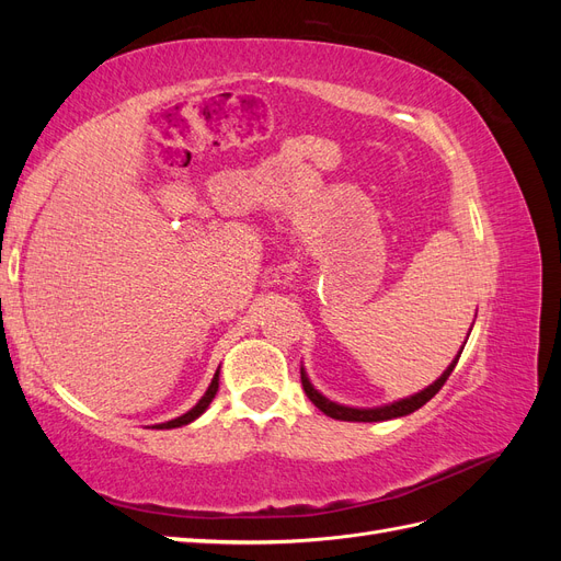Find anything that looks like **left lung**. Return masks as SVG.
Listing matches in <instances>:
<instances>
[{
  "mask_svg": "<svg viewBox=\"0 0 561 561\" xmlns=\"http://www.w3.org/2000/svg\"><path fill=\"white\" fill-rule=\"evenodd\" d=\"M461 351H463V348H461ZM458 358H461V353H458L456 358H454V363L445 369V375L439 377L435 383H431L426 390H421V393H416V396H412V398L398 400V402H393V404L375 407V410H355V407H344V404H336V402H332V400H328V398H322V396L318 393V390L311 386L309 377L304 375V369H301V386H304V393L309 396V400L318 407V410H320L322 414L332 416V419H339V421H388V419H398V416L412 414V412L419 410V407L426 404L431 398H435L437 390L443 388L445 381L449 379V375L454 371Z\"/></svg>",
  "mask_w": 561,
  "mask_h": 561,
  "instance_id": "left-lung-1",
  "label": "left lung"
}]
</instances>
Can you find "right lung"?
Here are the masks:
<instances>
[{
  "label": "right lung",
  "instance_id": "right-lung-1",
  "mask_svg": "<svg viewBox=\"0 0 561 561\" xmlns=\"http://www.w3.org/2000/svg\"><path fill=\"white\" fill-rule=\"evenodd\" d=\"M217 388H219V369L215 371V377H213V381H210V386H208V390H206V396H203V398L192 407L190 412L178 416V419H173V421L159 423V426H154V428H180V426H186V423H192L194 419H198L203 412L208 410V404L213 402V398H215V393H217Z\"/></svg>",
  "mask_w": 561,
  "mask_h": 561
}]
</instances>
